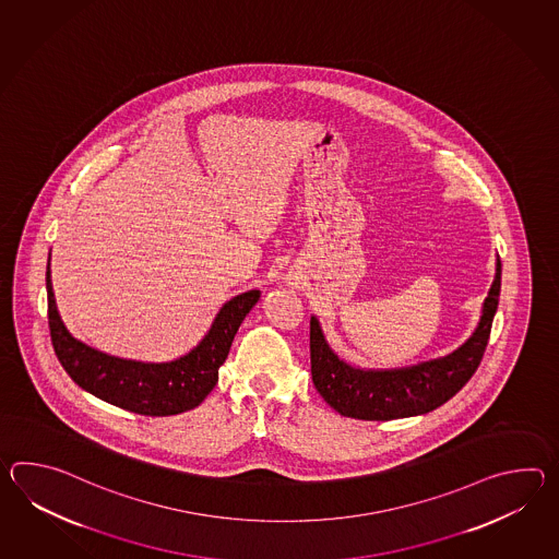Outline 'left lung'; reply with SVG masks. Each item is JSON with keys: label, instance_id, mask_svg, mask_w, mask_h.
Wrapping results in <instances>:
<instances>
[{"label": "left lung", "instance_id": "obj_1", "mask_svg": "<svg viewBox=\"0 0 559 559\" xmlns=\"http://www.w3.org/2000/svg\"><path fill=\"white\" fill-rule=\"evenodd\" d=\"M501 261L481 307L472 336L439 359L423 360L401 369H360L336 355L321 321L310 317V372L321 397L341 415L365 421H391L425 415L460 393L477 371L499 305Z\"/></svg>", "mask_w": 559, "mask_h": 559}]
</instances>
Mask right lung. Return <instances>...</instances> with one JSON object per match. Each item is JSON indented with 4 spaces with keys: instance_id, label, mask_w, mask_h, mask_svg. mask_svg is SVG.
I'll return each mask as SVG.
<instances>
[{
    "instance_id": "obj_1",
    "label": "right lung",
    "mask_w": 559,
    "mask_h": 559,
    "mask_svg": "<svg viewBox=\"0 0 559 559\" xmlns=\"http://www.w3.org/2000/svg\"><path fill=\"white\" fill-rule=\"evenodd\" d=\"M46 288L51 343L66 372L94 397L150 417L178 415L199 407L209 397L238 326L261 298L257 288L236 295L224 302L206 335L187 355L166 362H144L90 347L68 331L51 286L50 254Z\"/></svg>"
}]
</instances>
